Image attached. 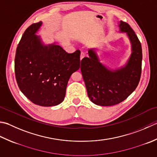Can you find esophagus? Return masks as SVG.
Instances as JSON below:
<instances>
[{
	"label": "esophagus",
	"mask_w": 157,
	"mask_h": 157,
	"mask_svg": "<svg viewBox=\"0 0 157 157\" xmlns=\"http://www.w3.org/2000/svg\"><path fill=\"white\" fill-rule=\"evenodd\" d=\"M84 57H85V54L84 53V52H81V54H80V60H82Z\"/></svg>",
	"instance_id": "34e87169"
}]
</instances>
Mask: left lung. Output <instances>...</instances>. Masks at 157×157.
Wrapping results in <instances>:
<instances>
[{
  "mask_svg": "<svg viewBox=\"0 0 157 157\" xmlns=\"http://www.w3.org/2000/svg\"><path fill=\"white\" fill-rule=\"evenodd\" d=\"M120 33H125L131 45L127 62L111 69L100 62L96 48L88 50L81 61V72L89 99L101 106H112L125 100L136 90L142 73V50L140 40L127 23L120 21Z\"/></svg>",
  "mask_w": 157,
  "mask_h": 157,
  "instance_id": "left-lung-1",
  "label": "left lung"
}]
</instances>
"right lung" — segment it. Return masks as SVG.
Returning <instances> with one entry per match:
<instances>
[{
  "label": "right lung",
  "instance_id": "right-lung-1",
  "mask_svg": "<svg viewBox=\"0 0 157 157\" xmlns=\"http://www.w3.org/2000/svg\"><path fill=\"white\" fill-rule=\"evenodd\" d=\"M41 25L33 24L21 36L15 57V78L33 103L55 106L63 101L71 75L80 67V52L68 54L56 43L45 45L36 35Z\"/></svg>",
  "mask_w": 157,
  "mask_h": 157
}]
</instances>
